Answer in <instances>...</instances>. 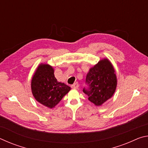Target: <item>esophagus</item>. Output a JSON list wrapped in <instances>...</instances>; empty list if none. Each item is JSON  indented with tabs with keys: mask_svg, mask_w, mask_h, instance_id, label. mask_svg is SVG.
<instances>
[{
	"mask_svg": "<svg viewBox=\"0 0 148 148\" xmlns=\"http://www.w3.org/2000/svg\"><path fill=\"white\" fill-rule=\"evenodd\" d=\"M78 87H79V85L77 82H76V83H74L73 85H72L71 86V87L73 89H77L78 88Z\"/></svg>",
	"mask_w": 148,
	"mask_h": 148,
	"instance_id": "obj_1",
	"label": "esophagus"
}]
</instances>
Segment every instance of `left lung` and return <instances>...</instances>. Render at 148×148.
I'll use <instances>...</instances> for the list:
<instances>
[{"label":"left lung","mask_w":148,"mask_h":148,"mask_svg":"<svg viewBox=\"0 0 148 148\" xmlns=\"http://www.w3.org/2000/svg\"><path fill=\"white\" fill-rule=\"evenodd\" d=\"M83 91L88 99L97 106H101L111 98L116 91L117 79L114 69L108 60L100 61L89 70Z\"/></svg>","instance_id":"left-lung-1"}]
</instances>
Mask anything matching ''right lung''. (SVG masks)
<instances>
[{"mask_svg": "<svg viewBox=\"0 0 148 148\" xmlns=\"http://www.w3.org/2000/svg\"><path fill=\"white\" fill-rule=\"evenodd\" d=\"M32 92L40 103L52 108L68 93L71 87L57 82L53 68L48 64H40L31 81Z\"/></svg>", "mask_w": 148, "mask_h": 148, "instance_id": "1", "label": "right lung"}]
</instances>
